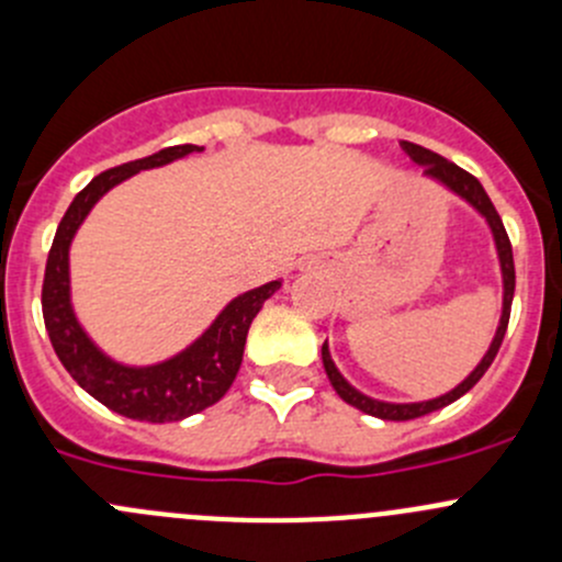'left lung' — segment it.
<instances>
[{
    "instance_id": "8db88e82",
    "label": "left lung",
    "mask_w": 562,
    "mask_h": 562,
    "mask_svg": "<svg viewBox=\"0 0 562 562\" xmlns=\"http://www.w3.org/2000/svg\"><path fill=\"white\" fill-rule=\"evenodd\" d=\"M402 149L411 155V160L416 162V166L424 168V179L435 181V184H440L443 190H449L451 195L462 198V201L468 203L470 209H475V212L484 217L486 228H490V234H492V241H495L497 263H501L503 307H501V321H497V328H495V337H492L490 348H486V353L481 356V361L475 364V370L470 372V375L464 378L462 383H457L454 389L446 391V394H440V396H435V400L386 402V400H375V396L364 394V391H359L356 386H350L348 381H345V375L337 370L331 353H328V342H323V350H321L323 370H326L328 383H331L334 391H337V394L342 396L348 405L359 407V411L367 413V416L383 418V422H411V418L427 416V413L440 411V407L451 405V402H457L459 396L468 394V391L473 389L475 383L481 381V378H484V372L490 370V364L495 361L497 350H501L503 337H506L508 315H512V302H514V285H517V274H514L512 241H508V234H506V228H503L501 214L495 212V206H492L490 195H486V190L481 187V181L475 179V176H470L468 171H462V168L454 166V162L446 160V157L435 155V151L424 149V146H418V144H411V140H402Z\"/></svg>"
}]
</instances>
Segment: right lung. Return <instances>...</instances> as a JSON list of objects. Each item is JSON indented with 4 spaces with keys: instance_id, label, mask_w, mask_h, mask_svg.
<instances>
[{
    "instance_id": "right-lung-1",
    "label": "right lung",
    "mask_w": 562,
    "mask_h": 562,
    "mask_svg": "<svg viewBox=\"0 0 562 562\" xmlns=\"http://www.w3.org/2000/svg\"><path fill=\"white\" fill-rule=\"evenodd\" d=\"M195 151H203V146H168L144 160L124 162V166L94 176L72 198L70 209L56 228L48 263H45L43 321L65 370L70 372L78 386L103 402L105 407H111L113 413L149 424L181 422V418L206 411L209 405L223 400L241 367L249 323L260 313L266 299H271L282 288V280H271L252 291L239 293L220 310V315L209 323L201 337H195L184 350L173 353L171 359L157 361V364L135 367L111 359L81 326L70 299V245L83 220L98 206L100 198L122 184L124 179L149 171V168H162L181 157L195 155Z\"/></svg>"
}]
</instances>
